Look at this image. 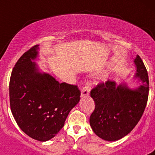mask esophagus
<instances>
[{"mask_svg": "<svg viewBox=\"0 0 155 155\" xmlns=\"http://www.w3.org/2000/svg\"><path fill=\"white\" fill-rule=\"evenodd\" d=\"M90 89H91V84L89 82H86L85 85L82 87L81 89V97H85L88 95L90 92Z\"/></svg>", "mask_w": 155, "mask_h": 155, "instance_id": "esophagus-1", "label": "esophagus"}]
</instances>
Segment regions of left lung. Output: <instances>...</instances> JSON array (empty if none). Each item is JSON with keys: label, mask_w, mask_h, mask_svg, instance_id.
<instances>
[{"label": "left lung", "mask_w": 155, "mask_h": 155, "mask_svg": "<svg viewBox=\"0 0 155 155\" xmlns=\"http://www.w3.org/2000/svg\"><path fill=\"white\" fill-rule=\"evenodd\" d=\"M137 67L135 78L141 84L130 89L126 84H116L108 80L91 91L95 103L90 116V125L100 138L115 141L130 133L141 118L147 105L149 93L148 74L139 55L134 60Z\"/></svg>", "instance_id": "obj_1"}]
</instances>
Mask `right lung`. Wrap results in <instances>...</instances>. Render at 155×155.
<instances>
[{
  "mask_svg": "<svg viewBox=\"0 0 155 155\" xmlns=\"http://www.w3.org/2000/svg\"><path fill=\"white\" fill-rule=\"evenodd\" d=\"M39 45L30 48L12 70L9 83L12 115L21 130L39 141H47L63 128L70 111L80 101L77 85L59 83L39 72L34 60Z\"/></svg>",
  "mask_w": 155,
  "mask_h": 155,
  "instance_id": "right-lung-1",
  "label": "right lung"
}]
</instances>
